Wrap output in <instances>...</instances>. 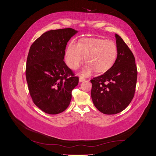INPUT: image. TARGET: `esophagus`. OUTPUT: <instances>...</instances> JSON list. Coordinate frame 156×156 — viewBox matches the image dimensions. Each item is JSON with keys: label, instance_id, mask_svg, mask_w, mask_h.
I'll list each match as a JSON object with an SVG mask.
<instances>
[{"label": "esophagus", "instance_id": "34e87169", "mask_svg": "<svg viewBox=\"0 0 156 156\" xmlns=\"http://www.w3.org/2000/svg\"><path fill=\"white\" fill-rule=\"evenodd\" d=\"M79 80V82H83L84 81H85V78H84L83 77H80Z\"/></svg>", "mask_w": 156, "mask_h": 156}]
</instances>
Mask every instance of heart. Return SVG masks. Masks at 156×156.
Here are the masks:
<instances>
[{
	"mask_svg": "<svg viewBox=\"0 0 156 156\" xmlns=\"http://www.w3.org/2000/svg\"><path fill=\"white\" fill-rule=\"evenodd\" d=\"M118 49L114 41L101 38H87L79 41H72L65 53V60L72 69H77L84 60L88 62L81 70V74L88 76L94 71L105 72L114 64Z\"/></svg>",
	"mask_w": 156,
	"mask_h": 156,
	"instance_id": "heart-1",
	"label": "heart"
}]
</instances>
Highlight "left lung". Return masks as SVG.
<instances>
[{
	"instance_id": "1",
	"label": "left lung",
	"mask_w": 156,
	"mask_h": 156,
	"mask_svg": "<svg viewBox=\"0 0 156 156\" xmlns=\"http://www.w3.org/2000/svg\"><path fill=\"white\" fill-rule=\"evenodd\" d=\"M117 58L103 75L90 80L94 105L103 114L115 115L124 111L135 94L137 69L134 55L128 46L115 34Z\"/></svg>"
}]
</instances>
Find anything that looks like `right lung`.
I'll use <instances>...</instances> for the list:
<instances>
[{
	"label": "right lung",
	"mask_w": 156,
	"mask_h": 156,
	"mask_svg": "<svg viewBox=\"0 0 156 156\" xmlns=\"http://www.w3.org/2000/svg\"><path fill=\"white\" fill-rule=\"evenodd\" d=\"M77 32L71 28L44 33L30 46L26 64V79L32 100L45 113L65 111L79 77L64 61L66 47Z\"/></svg>",
	"instance_id": "1"
}]
</instances>
